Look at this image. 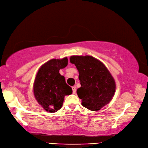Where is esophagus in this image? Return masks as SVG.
Masks as SVG:
<instances>
[{
	"label": "esophagus",
	"mask_w": 148,
	"mask_h": 148,
	"mask_svg": "<svg viewBox=\"0 0 148 148\" xmlns=\"http://www.w3.org/2000/svg\"><path fill=\"white\" fill-rule=\"evenodd\" d=\"M72 93H73V94H75V93H76V87H72Z\"/></svg>",
	"instance_id": "esophagus-1"
}]
</instances>
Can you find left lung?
Segmentation results:
<instances>
[{"instance_id":"left-lung-1","label":"left lung","mask_w":148,"mask_h":148,"mask_svg":"<svg viewBox=\"0 0 148 148\" xmlns=\"http://www.w3.org/2000/svg\"><path fill=\"white\" fill-rule=\"evenodd\" d=\"M70 62L78 70L81 87L77 94L82 106L99 111L109 103L115 93L116 83L106 66L90 55L71 56Z\"/></svg>"}]
</instances>
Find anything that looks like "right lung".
<instances>
[{
  "label": "right lung",
  "instance_id": "right-lung-1",
  "mask_svg": "<svg viewBox=\"0 0 148 148\" xmlns=\"http://www.w3.org/2000/svg\"><path fill=\"white\" fill-rule=\"evenodd\" d=\"M67 65V57L51 59L41 65L37 72L33 92L37 103L47 112H57L62 107L65 96L72 94V88L59 73L60 69Z\"/></svg>",
  "mask_w": 148,
  "mask_h": 148
}]
</instances>
